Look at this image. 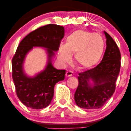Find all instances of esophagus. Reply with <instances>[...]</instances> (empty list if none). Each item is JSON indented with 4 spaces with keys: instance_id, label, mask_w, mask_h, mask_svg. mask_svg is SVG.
Segmentation results:
<instances>
[{
    "instance_id": "34e87169",
    "label": "esophagus",
    "mask_w": 131,
    "mask_h": 131,
    "mask_svg": "<svg viewBox=\"0 0 131 131\" xmlns=\"http://www.w3.org/2000/svg\"><path fill=\"white\" fill-rule=\"evenodd\" d=\"M73 74V73L71 71H67V73H66V76H67V77H69V76H72Z\"/></svg>"
}]
</instances>
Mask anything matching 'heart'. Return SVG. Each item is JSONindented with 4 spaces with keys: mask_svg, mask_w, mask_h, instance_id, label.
<instances>
[{
    "mask_svg": "<svg viewBox=\"0 0 131 131\" xmlns=\"http://www.w3.org/2000/svg\"><path fill=\"white\" fill-rule=\"evenodd\" d=\"M104 40L98 34L78 30L67 37L65 45L60 47L58 58L63 63L70 62L71 55L82 68L93 67L100 60L104 50Z\"/></svg>",
    "mask_w": 131,
    "mask_h": 131,
    "instance_id": "obj_1",
    "label": "heart"
}]
</instances>
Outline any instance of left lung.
<instances>
[{
    "label": "left lung",
    "mask_w": 131,
    "mask_h": 131,
    "mask_svg": "<svg viewBox=\"0 0 131 131\" xmlns=\"http://www.w3.org/2000/svg\"><path fill=\"white\" fill-rule=\"evenodd\" d=\"M104 33L106 47L102 61L95 67L79 73L74 100L81 108H100L115 92L121 68V53L112 37L105 31ZM90 79L94 85L90 84Z\"/></svg>",
    "instance_id": "obj_1"
}]
</instances>
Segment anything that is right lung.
<instances>
[{
	"mask_svg": "<svg viewBox=\"0 0 131 131\" xmlns=\"http://www.w3.org/2000/svg\"><path fill=\"white\" fill-rule=\"evenodd\" d=\"M64 34L63 26L49 24L28 34L18 46L12 58V78L16 95L27 107L39 110L49 106L53 97L55 84L64 80L65 70H57L51 63L53 51L59 49ZM33 46L47 48L49 61L45 70L34 78H29L24 73L22 64Z\"/></svg>",
	"mask_w": 131,
	"mask_h": 131,
	"instance_id": "add662e5",
	"label": "right lung"
}]
</instances>
